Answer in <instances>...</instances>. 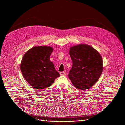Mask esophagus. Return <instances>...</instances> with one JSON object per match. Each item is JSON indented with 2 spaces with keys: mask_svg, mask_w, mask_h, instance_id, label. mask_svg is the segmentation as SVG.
<instances>
[{
  "mask_svg": "<svg viewBox=\"0 0 125 125\" xmlns=\"http://www.w3.org/2000/svg\"><path fill=\"white\" fill-rule=\"evenodd\" d=\"M60 74L61 76H66V74L65 72H60Z\"/></svg>",
  "mask_w": 125,
  "mask_h": 125,
  "instance_id": "esophagus-1",
  "label": "esophagus"
}]
</instances>
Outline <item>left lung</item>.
<instances>
[{"label": "left lung", "mask_w": 125, "mask_h": 125, "mask_svg": "<svg viewBox=\"0 0 125 125\" xmlns=\"http://www.w3.org/2000/svg\"><path fill=\"white\" fill-rule=\"evenodd\" d=\"M69 54L73 65L68 77L73 85L81 90L92 87L103 69L100 53L90 45L79 44L70 48Z\"/></svg>", "instance_id": "left-lung-1"}]
</instances>
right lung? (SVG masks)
Segmentation results:
<instances>
[{"label":"right lung","instance_id":"right-lung-1","mask_svg":"<svg viewBox=\"0 0 125 125\" xmlns=\"http://www.w3.org/2000/svg\"><path fill=\"white\" fill-rule=\"evenodd\" d=\"M53 49L46 45L34 46L28 50L22 58L20 69L26 81L37 90L49 87L60 76L50 56Z\"/></svg>","mask_w":125,"mask_h":125}]
</instances>
